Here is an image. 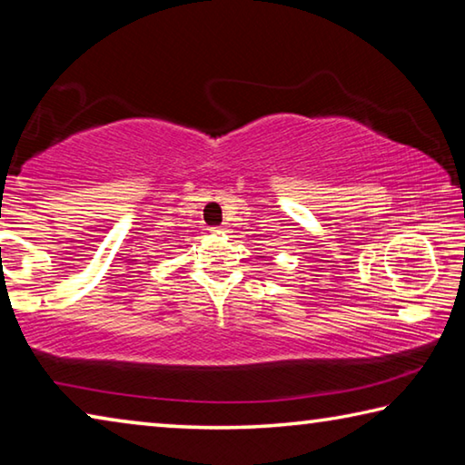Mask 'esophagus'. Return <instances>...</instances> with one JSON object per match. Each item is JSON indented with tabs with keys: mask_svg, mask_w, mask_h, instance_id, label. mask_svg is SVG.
I'll return each mask as SVG.
<instances>
[{
	"mask_svg": "<svg viewBox=\"0 0 465 465\" xmlns=\"http://www.w3.org/2000/svg\"><path fill=\"white\" fill-rule=\"evenodd\" d=\"M213 232H225V227H213Z\"/></svg>",
	"mask_w": 465,
	"mask_h": 465,
	"instance_id": "obj_1",
	"label": "esophagus"
}]
</instances>
